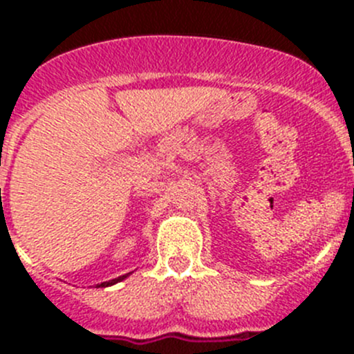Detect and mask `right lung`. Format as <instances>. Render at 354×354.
Segmentation results:
<instances>
[{"label": "right lung", "mask_w": 354, "mask_h": 354, "mask_svg": "<svg viewBox=\"0 0 354 354\" xmlns=\"http://www.w3.org/2000/svg\"><path fill=\"white\" fill-rule=\"evenodd\" d=\"M129 274H131V273H127V274H122V277H118V278H113V280H108V282L97 283V287H109V286H115V283L122 282V280H126V278L129 277Z\"/></svg>", "instance_id": "obj_1"}]
</instances>
